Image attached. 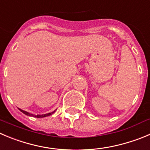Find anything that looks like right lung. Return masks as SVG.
Listing matches in <instances>:
<instances>
[{"label":"right lung","mask_w":150,"mask_h":150,"mask_svg":"<svg viewBox=\"0 0 150 150\" xmlns=\"http://www.w3.org/2000/svg\"><path fill=\"white\" fill-rule=\"evenodd\" d=\"M20 110V109H19ZM21 112H22L23 113V114L26 115H29V116H33V117H47V116H49L50 115H52V113H54V112H50V113H48V114H45V115H33V114H30V113L27 112L26 111H23V110H20Z\"/></svg>","instance_id":"obj_1"}]
</instances>
